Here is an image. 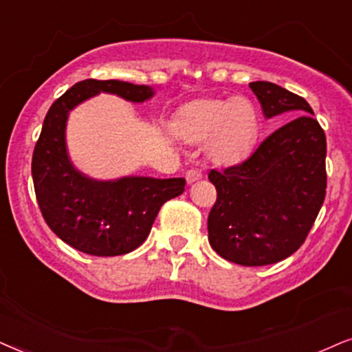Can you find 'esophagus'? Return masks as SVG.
<instances>
[{
  "label": "esophagus",
  "instance_id": "1",
  "mask_svg": "<svg viewBox=\"0 0 352 352\" xmlns=\"http://www.w3.org/2000/svg\"><path fill=\"white\" fill-rule=\"evenodd\" d=\"M185 177H186V182H188V184H193V182L201 180L203 173L199 172V170H197V168H190V170L186 172Z\"/></svg>",
  "mask_w": 352,
  "mask_h": 352
}]
</instances>
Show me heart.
Segmentation results:
<instances>
[{"instance_id":"1","label":"heart","mask_w":352,"mask_h":352,"mask_svg":"<svg viewBox=\"0 0 352 352\" xmlns=\"http://www.w3.org/2000/svg\"><path fill=\"white\" fill-rule=\"evenodd\" d=\"M261 117L250 99L199 100L180 113L179 135L191 143L208 140L206 154L214 164L230 166L245 159L255 148Z\"/></svg>"}]
</instances>
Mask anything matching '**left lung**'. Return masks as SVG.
Segmentation results:
<instances>
[{
    "instance_id": "left-lung-1",
    "label": "left lung",
    "mask_w": 352,
    "mask_h": 352,
    "mask_svg": "<svg viewBox=\"0 0 352 352\" xmlns=\"http://www.w3.org/2000/svg\"><path fill=\"white\" fill-rule=\"evenodd\" d=\"M266 118L289 113L250 157L208 179L217 198L208 216L212 250L242 266L273 265L305 242L327 193V138L312 107L268 81L250 82Z\"/></svg>"
}]
</instances>
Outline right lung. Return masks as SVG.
<instances>
[{"label": "right lung", "instance_id": "1", "mask_svg": "<svg viewBox=\"0 0 352 352\" xmlns=\"http://www.w3.org/2000/svg\"><path fill=\"white\" fill-rule=\"evenodd\" d=\"M100 92L144 102L153 87L86 79L53 102L43 120L32 155L35 197L53 232L76 250L94 256H117L141 245L159 209L185 190V179L122 177L94 180L79 172L66 151V122L74 107Z\"/></svg>", "mask_w": 352, "mask_h": 352}]
</instances>
